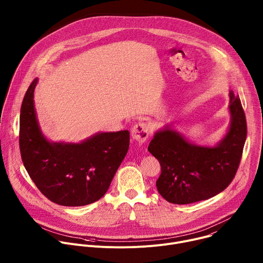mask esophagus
Masks as SVG:
<instances>
[{
    "instance_id": "obj_1",
    "label": "esophagus",
    "mask_w": 263,
    "mask_h": 263,
    "mask_svg": "<svg viewBox=\"0 0 263 263\" xmlns=\"http://www.w3.org/2000/svg\"><path fill=\"white\" fill-rule=\"evenodd\" d=\"M149 131H151V129H149V126L148 124L146 123H138L136 124L133 128H132V137L133 139L137 140L138 142L142 143L144 141L147 140L148 138V135H149Z\"/></svg>"
}]
</instances>
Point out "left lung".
Masks as SVG:
<instances>
[{
	"mask_svg": "<svg viewBox=\"0 0 263 263\" xmlns=\"http://www.w3.org/2000/svg\"><path fill=\"white\" fill-rule=\"evenodd\" d=\"M229 108L230 129L214 147L192 144L171 129L154 135L147 149L160 163L156 186L167 202L185 205L210 199L234 179L247 138V121L241 102L233 91Z\"/></svg>",
	"mask_w": 263,
	"mask_h": 263,
	"instance_id": "obj_1",
	"label": "left lung"
}]
</instances>
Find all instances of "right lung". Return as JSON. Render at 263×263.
Here are the masks:
<instances>
[{
    "instance_id": "obj_1",
    "label": "right lung",
    "mask_w": 263,
    "mask_h": 263,
    "mask_svg": "<svg viewBox=\"0 0 263 263\" xmlns=\"http://www.w3.org/2000/svg\"><path fill=\"white\" fill-rule=\"evenodd\" d=\"M28 87L20 118L23 163L41 193L62 206H85L108 191L130 144V132L99 133L81 143H51L37 124L33 92Z\"/></svg>"
}]
</instances>
